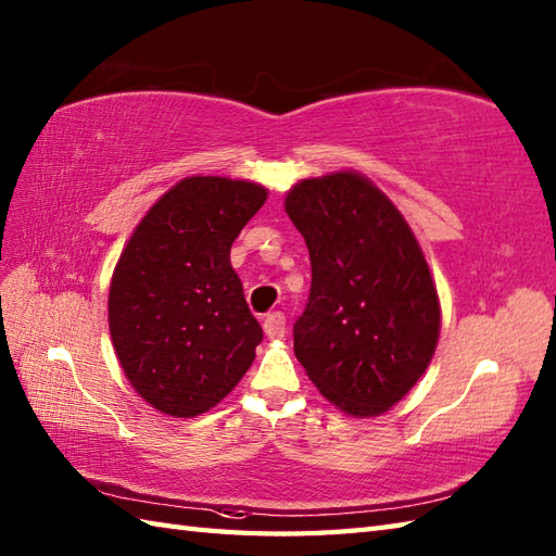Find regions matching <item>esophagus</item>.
<instances>
[{
    "label": "esophagus",
    "instance_id": "esophagus-1",
    "mask_svg": "<svg viewBox=\"0 0 556 556\" xmlns=\"http://www.w3.org/2000/svg\"><path fill=\"white\" fill-rule=\"evenodd\" d=\"M263 329H265L267 339H281V337H285V332H287V315L279 313V311L277 313H269L265 317Z\"/></svg>",
    "mask_w": 556,
    "mask_h": 556
}]
</instances>
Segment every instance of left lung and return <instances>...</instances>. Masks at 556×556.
Here are the masks:
<instances>
[{
	"instance_id": "obj_1",
	"label": "left lung",
	"mask_w": 556,
	"mask_h": 556,
	"mask_svg": "<svg viewBox=\"0 0 556 556\" xmlns=\"http://www.w3.org/2000/svg\"><path fill=\"white\" fill-rule=\"evenodd\" d=\"M285 210L311 253V296L293 353L325 399L349 416L392 408L440 339V299L404 215L358 172L303 179Z\"/></svg>"
}]
</instances>
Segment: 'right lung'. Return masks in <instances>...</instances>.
<instances>
[{"instance_id":"1","label":"right lung","mask_w":556,"mask_h":556,"mask_svg":"<svg viewBox=\"0 0 556 556\" xmlns=\"http://www.w3.org/2000/svg\"><path fill=\"white\" fill-rule=\"evenodd\" d=\"M267 188L188 176L169 188L122 251L110 334L122 370L152 408L193 418L239 384L263 341L231 267V243Z\"/></svg>"}]
</instances>
